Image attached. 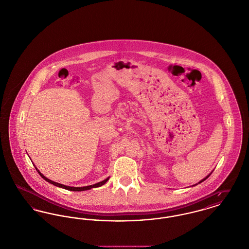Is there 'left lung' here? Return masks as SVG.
Masks as SVG:
<instances>
[{"instance_id":"1","label":"left lung","mask_w":249,"mask_h":249,"mask_svg":"<svg viewBox=\"0 0 249 249\" xmlns=\"http://www.w3.org/2000/svg\"><path fill=\"white\" fill-rule=\"evenodd\" d=\"M212 173H213V171H212V172H211V173H210V174H209V175L206 176V177H205L204 178H203V179H201V180H200V181H199V182H198V183H201V182H202V181H204L205 179H207V178H209V177H210V175H211V174H212ZM195 185H196V184H195ZM195 185H193V186H195Z\"/></svg>"}]
</instances>
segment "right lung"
Masks as SVG:
<instances>
[{"label": "right lung", "mask_w": 249, "mask_h": 249, "mask_svg": "<svg viewBox=\"0 0 249 249\" xmlns=\"http://www.w3.org/2000/svg\"><path fill=\"white\" fill-rule=\"evenodd\" d=\"M35 167H36V171L38 172V174L41 176L43 178H44L45 180H47L48 182H50V183H52V184H53V185H55V186H57V187H60V188H63V189H66V190L69 191H74V192H81V191H86V190H90L91 188H96V187H100V186H102L103 185L105 182H107V180L109 179V177L107 178H105L104 180L103 181H100V182H98V183H95V184H93V185H88V186H84V187H71V186H66V185H64V184H61V183H58V182H55V181H53V180H51V179H49L48 178H46L42 173H40V171L36 168V165H34Z\"/></svg>", "instance_id": "1"}]
</instances>
